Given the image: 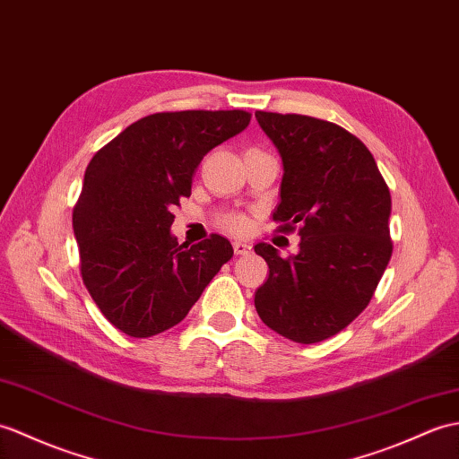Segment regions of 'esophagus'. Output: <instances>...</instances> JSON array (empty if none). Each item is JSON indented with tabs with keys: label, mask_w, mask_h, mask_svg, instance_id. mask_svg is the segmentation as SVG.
<instances>
[{
	"label": "esophagus",
	"mask_w": 459,
	"mask_h": 459,
	"mask_svg": "<svg viewBox=\"0 0 459 459\" xmlns=\"http://www.w3.org/2000/svg\"><path fill=\"white\" fill-rule=\"evenodd\" d=\"M232 248H234V254H238V255H248L252 252L250 244L248 242H240V240L232 242Z\"/></svg>",
	"instance_id": "34e87169"
}]
</instances>
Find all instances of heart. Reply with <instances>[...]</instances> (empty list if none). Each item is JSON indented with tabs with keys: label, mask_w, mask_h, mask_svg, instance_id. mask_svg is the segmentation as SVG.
<instances>
[{
	"label": "heart",
	"mask_w": 459,
	"mask_h": 459,
	"mask_svg": "<svg viewBox=\"0 0 459 459\" xmlns=\"http://www.w3.org/2000/svg\"><path fill=\"white\" fill-rule=\"evenodd\" d=\"M227 227H229L232 232H242V230H247L248 221L244 219V217H240V215H234V217H229V219H227Z\"/></svg>",
	"instance_id": "heart-1"
}]
</instances>
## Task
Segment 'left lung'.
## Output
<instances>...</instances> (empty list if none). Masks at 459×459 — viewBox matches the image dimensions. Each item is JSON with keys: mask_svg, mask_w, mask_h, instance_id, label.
Wrapping results in <instances>:
<instances>
[{"mask_svg": "<svg viewBox=\"0 0 459 459\" xmlns=\"http://www.w3.org/2000/svg\"><path fill=\"white\" fill-rule=\"evenodd\" d=\"M283 164L281 230L299 225V252L254 250L270 275L254 297L262 323L299 344L338 334L364 311L391 260V195L366 144L307 115L255 111Z\"/></svg>", "mask_w": 459, "mask_h": 459, "instance_id": "1", "label": "left lung"}]
</instances>
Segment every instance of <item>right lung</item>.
<instances>
[{
    "label": "right lung",
    "instance_id": "obj_1",
    "mask_svg": "<svg viewBox=\"0 0 459 459\" xmlns=\"http://www.w3.org/2000/svg\"><path fill=\"white\" fill-rule=\"evenodd\" d=\"M248 123L250 113L240 109L154 113L91 158L74 234L83 285L121 333L148 338L184 321L232 258L225 237L211 234L187 247L169 227L204 156Z\"/></svg>",
    "mask_w": 459,
    "mask_h": 459
}]
</instances>
